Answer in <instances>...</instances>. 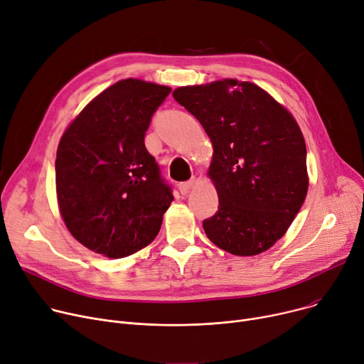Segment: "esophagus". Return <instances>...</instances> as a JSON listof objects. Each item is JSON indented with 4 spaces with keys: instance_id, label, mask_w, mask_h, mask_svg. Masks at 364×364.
I'll return each instance as SVG.
<instances>
[{
    "instance_id": "obj_1",
    "label": "esophagus",
    "mask_w": 364,
    "mask_h": 364,
    "mask_svg": "<svg viewBox=\"0 0 364 364\" xmlns=\"http://www.w3.org/2000/svg\"><path fill=\"white\" fill-rule=\"evenodd\" d=\"M195 184H196V178H191V180H188V181H184V183H180L178 184V190L181 191V195H187V193L195 187Z\"/></svg>"
}]
</instances>
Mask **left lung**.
<instances>
[{
  "instance_id": "obj_1",
  "label": "left lung",
  "mask_w": 364,
  "mask_h": 364,
  "mask_svg": "<svg viewBox=\"0 0 364 364\" xmlns=\"http://www.w3.org/2000/svg\"><path fill=\"white\" fill-rule=\"evenodd\" d=\"M173 96L212 141L208 177L220 206L203 221L208 238L235 256L271 249L309 188L306 143L296 118L257 85L237 79L181 86Z\"/></svg>"
}]
</instances>
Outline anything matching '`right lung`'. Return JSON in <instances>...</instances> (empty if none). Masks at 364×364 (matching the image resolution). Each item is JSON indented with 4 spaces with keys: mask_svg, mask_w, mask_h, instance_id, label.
Instances as JSON below:
<instances>
[{
    "mask_svg": "<svg viewBox=\"0 0 364 364\" xmlns=\"http://www.w3.org/2000/svg\"><path fill=\"white\" fill-rule=\"evenodd\" d=\"M169 92L119 80L95 96L60 139L58 209L70 234L95 253L119 259L149 246L174 200L143 141Z\"/></svg>",
    "mask_w": 364,
    "mask_h": 364,
    "instance_id": "add662e5",
    "label": "right lung"
}]
</instances>
